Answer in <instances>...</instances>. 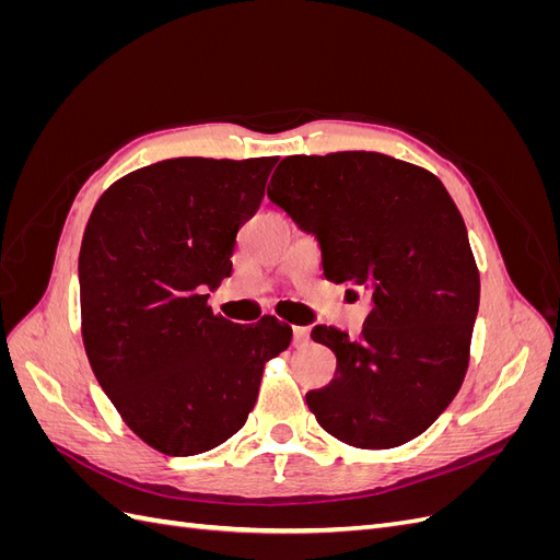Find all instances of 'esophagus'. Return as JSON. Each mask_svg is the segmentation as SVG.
<instances>
[{"mask_svg":"<svg viewBox=\"0 0 560 560\" xmlns=\"http://www.w3.org/2000/svg\"><path fill=\"white\" fill-rule=\"evenodd\" d=\"M308 341V329L306 327H294V346H303Z\"/></svg>","mask_w":560,"mask_h":560,"instance_id":"esophagus-1","label":"esophagus"}]
</instances>
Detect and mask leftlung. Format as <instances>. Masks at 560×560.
Segmentation results:
<instances>
[{
  "instance_id": "left-lung-1",
  "label": "left lung",
  "mask_w": 560,
  "mask_h": 560,
  "mask_svg": "<svg viewBox=\"0 0 560 560\" xmlns=\"http://www.w3.org/2000/svg\"><path fill=\"white\" fill-rule=\"evenodd\" d=\"M268 198L315 235L327 280L371 296L354 341L313 327L336 374L306 395L308 409L350 446L411 442L460 389L479 313V268L453 198L432 173L376 151L287 156Z\"/></svg>"
}]
</instances>
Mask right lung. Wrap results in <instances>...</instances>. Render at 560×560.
<instances>
[{
    "instance_id": "add662e5",
    "label": "right lung",
    "mask_w": 560,
    "mask_h": 560,
    "mask_svg": "<svg viewBox=\"0 0 560 560\" xmlns=\"http://www.w3.org/2000/svg\"><path fill=\"white\" fill-rule=\"evenodd\" d=\"M276 161L140 167L100 196L83 231V348L126 425L165 455L206 453L238 432L264 364L292 341L276 317L243 327L208 306Z\"/></svg>"
}]
</instances>
